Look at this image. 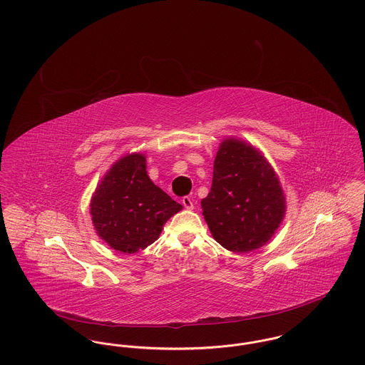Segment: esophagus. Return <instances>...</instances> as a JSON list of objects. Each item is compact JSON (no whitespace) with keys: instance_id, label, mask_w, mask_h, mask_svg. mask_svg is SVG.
<instances>
[{"instance_id":"esophagus-1","label":"esophagus","mask_w":365,"mask_h":365,"mask_svg":"<svg viewBox=\"0 0 365 365\" xmlns=\"http://www.w3.org/2000/svg\"><path fill=\"white\" fill-rule=\"evenodd\" d=\"M182 204H183V207H185L186 209L194 208V204H192V198L189 197V195H186V197H183V198H182Z\"/></svg>"}]
</instances>
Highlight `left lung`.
<instances>
[{"label": "left lung", "instance_id": "left-lung-1", "mask_svg": "<svg viewBox=\"0 0 365 365\" xmlns=\"http://www.w3.org/2000/svg\"><path fill=\"white\" fill-rule=\"evenodd\" d=\"M201 207L213 238L231 252L246 253L274 235L284 215V197L274 170L255 148L226 139Z\"/></svg>", "mask_w": 365, "mask_h": 365}]
</instances>
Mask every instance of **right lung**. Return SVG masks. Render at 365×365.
I'll return each instance as SVG.
<instances>
[{
  "instance_id": "add662e5",
  "label": "right lung",
  "mask_w": 365,
  "mask_h": 365,
  "mask_svg": "<svg viewBox=\"0 0 365 365\" xmlns=\"http://www.w3.org/2000/svg\"><path fill=\"white\" fill-rule=\"evenodd\" d=\"M143 155H128L105 175L91 200V220L110 247L135 253L155 242L182 205L146 174Z\"/></svg>"
}]
</instances>
